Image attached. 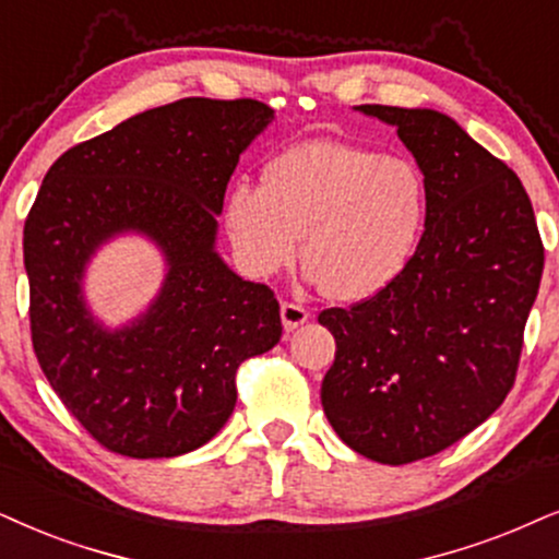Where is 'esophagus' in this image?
<instances>
[{
	"label": "esophagus",
	"mask_w": 559,
	"mask_h": 559,
	"mask_svg": "<svg viewBox=\"0 0 559 559\" xmlns=\"http://www.w3.org/2000/svg\"><path fill=\"white\" fill-rule=\"evenodd\" d=\"M281 322H284L286 332H294L296 328H301L304 322H309V312L304 307H299V304L284 301L281 304Z\"/></svg>",
	"instance_id": "esophagus-1"
}]
</instances>
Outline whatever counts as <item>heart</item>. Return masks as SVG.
<instances>
[{"mask_svg": "<svg viewBox=\"0 0 559 559\" xmlns=\"http://www.w3.org/2000/svg\"><path fill=\"white\" fill-rule=\"evenodd\" d=\"M426 182L407 159L317 139L275 154L263 182H231L224 224L247 273L273 275L301 255L307 275L341 301L384 292L426 224Z\"/></svg>", "mask_w": 559, "mask_h": 559, "instance_id": "heart-1", "label": "heart"}]
</instances>
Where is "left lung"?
Wrapping results in <instances>:
<instances>
[{
  "instance_id": "1",
  "label": "left lung",
  "mask_w": 559,
  "mask_h": 559,
  "mask_svg": "<svg viewBox=\"0 0 559 559\" xmlns=\"http://www.w3.org/2000/svg\"><path fill=\"white\" fill-rule=\"evenodd\" d=\"M394 126L426 182V231L384 292L320 314L335 337L322 407L379 464L433 456L511 392L544 247L519 175L447 112L356 105Z\"/></svg>"
}]
</instances>
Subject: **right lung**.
Segmentation results:
<instances>
[{"instance_id":"obj_1","label":"right lung","mask_w":559,"mask_h":559,"mask_svg":"<svg viewBox=\"0 0 559 559\" xmlns=\"http://www.w3.org/2000/svg\"><path fill=\"white\" fill-rule=\"evenodd\" d=\"M273 118L258 100L186 97L72 146L46 173L23 235L33 348L69 413L116 454L169 459L209 443L235 409L239 364L281 341L271 288L216 250L227 182ZM121 236L157 246L166 275L110 329L83 278Z\"/></svg>"}]
</instances>
